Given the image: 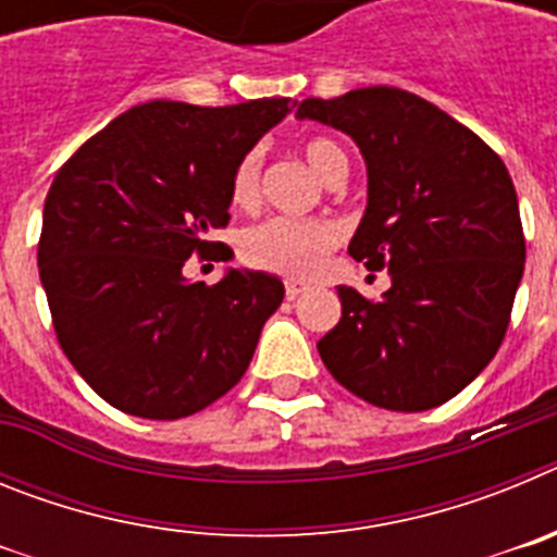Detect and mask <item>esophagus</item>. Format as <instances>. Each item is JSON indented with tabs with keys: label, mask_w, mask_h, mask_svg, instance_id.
<instances>
[{
	"label": "esophagus",
	"mask_w": 557,
	"mask_h": 557,
	"mask_svg": "<svg viewBox=\"0 0 557 557\" xmlns=\"http://www.w3.org/2000/svg\"><path fill=\"white\" fill-rule=\"evenodd\" d=\"M284 293H287V301H295V298L304 293V287L301 284H287V289H284Z\"/></svg>",
	"instance_id": "obj_1"
}]
</instances>
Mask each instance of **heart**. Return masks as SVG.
Instances as JSON below:
<instances>
[{
	"label": "heart",
	"instance_id": "heart-1",
	"mask_svg": "<svg viewBox=\"0 0 557 557\" xmlns=\"http://www.w3.org/2000/svg\"><path fill=\"white\" fill-rule=\"evenodd\" d=\"M304 156L323 181L348 172L346 150L332 139L312 136L304 141ZM262 181V150H248L239 159L231 178V200L236 206H250L259 195ZM339 239V231L323 220L270 218L243 234V259L259 270L287 275V278H309L323 268Z\"/></svg>",
	"mask_w": 557,
	"mask_h": 557
}]
</instances>
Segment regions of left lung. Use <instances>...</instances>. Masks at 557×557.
I'll list each match as a JSON object with an SVG mask.
<instances>
[{
	"label": "left lung",
	"instance_id": "obj_1",
	"mask_svg": "<svg viewBox=\"0 0 557 557\" xmlns=\"http://www.w3.org/2000/svg\"><path fill=\"white\" fill-rule=\"evenodd\" d=\"M298 120L348 133L368 206L348 253L391 273L382 301L337 287L323 366L368 405L421 412L474 382L508 332L524 234L508 166L469 127L405 88L309 97Z\"/></svg>",
	"mask_w": 557,
	"mask_h": 557
}]
</instances>
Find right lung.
<instances>
[{"label": "right lung", "instance_id": "right-lung-1", "mask_svg": "<svg viewBox=\"0 0 557 557\" xmlns=\"http://www.w3.org/2000/svg\"><path fill=\"white\" fill-rule=\"evenodd\" d=\"M287 113V97L223 108L152 100L58 170L38 273L63 354L116 410L175 421L248 371L284 284L228 270L206 287L186 282L184 262L231 259L209 234L228 225L239 159Z\"/></svg>", "mask_w": 557, "mask_h": 557}]
</instances>
